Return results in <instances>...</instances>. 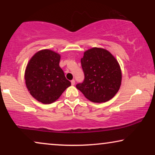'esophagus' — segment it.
Wrapping results in <instances>:
<instances>
[{
	"label": "esophagus",
	"instance_id": "1",
	"mask_svg": "<svg viewBox=\"0 0 155 155\" xmlns=\"http://www.w3.org/2000/svg\"><path fill=\"white\" fill-rule=\"evenodd\" d=\"M75 80H71V84H72V85H75Z\"/></svg>",
	"mask_w": 155,
	"mask_h": 155
}]
</instances>
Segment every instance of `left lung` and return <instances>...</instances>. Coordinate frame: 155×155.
<instances>
[{"label":"left lung","instance_id":"1","mask_svg":"<svg viewBox=\"0 0 155 155\" xmlns=\"http://www.w3.org/2000/svg\"><path fill=\"white\" fill-rule=\"evenodd\" d=\"M81 64L84 80L76 87L84 96L95 103L113 98L122 80L121 70L115 57L104 48L94 47L84 51Z\"/></svg>","mask_w":155,"mask_h":155}]
</instances>
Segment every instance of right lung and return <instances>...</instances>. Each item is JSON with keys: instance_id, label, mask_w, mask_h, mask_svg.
I'll use <instances>...</instances> for the list:
<instances>
[{"instance_id": "1", "label": "right lung", "mask_w": 155, "mask_h": 155, "mask_svg": "<svg viewBox=\"0 0 155 155\" xmlns=\"http://www.w3.org/2000/svg\"><path fill=\"white\" fill-rule=\"evenodd\" d=\"M61 55L43 49L36 53L27 63L25 80L29 92L45 104L56 101L71 85L59 66Z\"/></svg>"}]
</instances>
